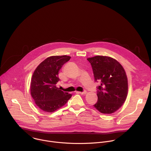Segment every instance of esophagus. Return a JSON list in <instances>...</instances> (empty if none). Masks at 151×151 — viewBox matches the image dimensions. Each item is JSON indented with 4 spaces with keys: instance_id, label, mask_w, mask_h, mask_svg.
I'll return each mask as SVG.
<instances>
[{
    "instance_id": "34e87169",
    "label": "esophagus",
    "mask_w": 151,
    "mask_h": 151,
    "mask_svg": "<svg viewBox=\"0 0 151 151\" xmlns=\"http://www.w3.org/2000/svg\"><path fill=\"white\" fill-rule=\"evenodd\" d=\"M78 93H79V94H85L86 93H87V91H82V92H78Z\"/></svg>"
}]
</instances>
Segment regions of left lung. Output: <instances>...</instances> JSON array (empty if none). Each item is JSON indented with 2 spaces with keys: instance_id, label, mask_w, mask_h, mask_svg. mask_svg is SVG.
<instances>
[{
  "instance_id": "left-lung-1",
  "label": "left lung",
  "mask_w": 151,
  "mask_h": 151,
  "mask_svg": "<svg viewBox=\"0 0 151 151\" xmlns=\"http://www.w3.org/2000/svg\"><path fill=\"white\" fill-rule=\"evenodd\" d=\"M90 63L97 87V101L94 106L102 114H111L125 102L128 93L125 72L116 60L97 55L87 58Z\"/></svg>"
}]
</instances>
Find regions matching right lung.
<instances>
[{
	"instance_id": "right-lung-1",
	"label": "right lung",
	"mask_w": 151,
	"mask_h": 151,
	"mask_svg": "<svg viewBox=\"0 0 151 151\" xmlns=\"http://www.w3.org/2000/svg\"><path fill=\"white\" fill-rule=\"evenodd\" d=\"M70 57L52 56L43 61L35 69L30 83V92L36 104L44 112H53L65 104L72 94L56 87L59 71Z\"/></svg>"
}]
</instances>
